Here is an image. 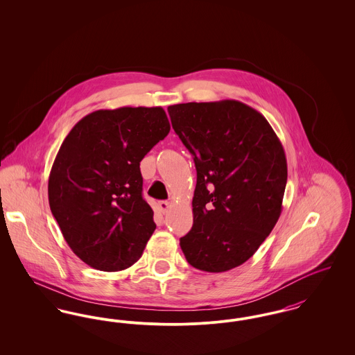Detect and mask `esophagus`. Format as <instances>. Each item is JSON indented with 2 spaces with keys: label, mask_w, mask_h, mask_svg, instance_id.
I'll return each mask as SVG.
<instances>
[{
  "label": "esophagus",
  "mask_w": 355,
  "mask_h": 355,
  "mask_svg": "<svg viewBox=\"0 0 355 355\" xmlns=\"http://www.w3.org/2000/svg\"><path fill=\"white\" fill-rule=\"evenodd\" d=\"M169 206L170 202H168V201H159V202H158V209H159V211L164 213V214L169 210Z\"/></svg>",
  "instance_id": "34e87169"
}]
</instances>
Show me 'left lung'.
Wrapping results in <instances>:
<instances>
[{
	"instance_id": "8db88e82",
	"label": "left lung",
	"mask_w": 355,
	"mask_h": 355,
	"mask_svg": "<svg viewBox=\"0 0 355 355\" xmlns=\"http://www.w3.org/2000/svg\"><path fill=\"white\" fill-rule=\"evenodd\" d=\"M168 112L197 170L193 227L181 249L198 270H232L253 257L281 216L284 146L268 119L243 102H187Z\"/></svg>"
}]
</instances>
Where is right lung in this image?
Returning <instances> with one entry per match:
<instances>
[{"mask_svg": "<svg viewBox=\"0 0 355 355\" xmlns=\"http://www.w3.org/2000/svg\"><path fill=\"white\" fill-rule=\"evenodd\" d=\"M169 132L161 106H123L85 116L64 139L49 205L70 249L90 268L123 270L141 258L155 223L139 162Z\"/></svg>", "mask_w": 355, "mask_h": 355, "instance_id": "1", "label": "right lung"}]
</instances>
